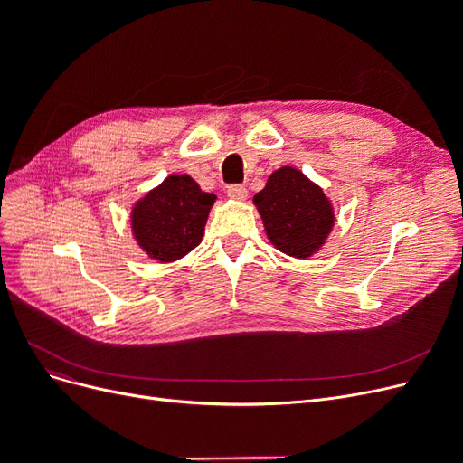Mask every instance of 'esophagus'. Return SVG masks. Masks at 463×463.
Masks as SVG:
<instances>
[{
	"mask_svg": "<svg viewBox=\"0 0 463 463\" xmlns=\"http://www.w3.org/2000/svg\"><path fill=\"white\" fill-rule=\"evenodd\" d=\"M228 194L232 199H237V201H245L247 199V187L245 185H240V184H235V185H230L228 187Z\"/></svg>",
	"mask_w": 463,
	"mask_h": 463,
	"instance_id": "34e87169",
	"label": "esophagus"
}]
</instances>
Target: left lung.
<instances>
[{
    "instance_id": "1",
    "label": "left lung",
    "mask_w": 463,
    "mask_h": 463,
    "mask_svg": "<svg viewBox=\"0 0 463 463\" xmlns=\"http://www.w3.org/2000/svg\"><path fill=\"white\" fill-rule=\"evenodd\" d=\"M266 235L284 253L305 259L322 245L334 216L320 187L299 170L279 167L255 194Z\"/></svg>"
}]
</instances>
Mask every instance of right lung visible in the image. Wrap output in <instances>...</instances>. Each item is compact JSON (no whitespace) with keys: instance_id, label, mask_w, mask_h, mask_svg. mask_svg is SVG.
<instances>
[{"instance_id":"add662e5","label":"right lung","mask_w":463,"mask_h":463,"mask_svg":"<svg viewBox=\"0 0 463 463\" xmlns=\"http://www.w3.org/2000/svg\"><path fill=\"white\" fill-rule=\"evenodd\" d=\"M214 194L203 193L189 175H170L133 210L138 245L160 260L187 255L203 240Z\"/></svg>"}]
</instances>
